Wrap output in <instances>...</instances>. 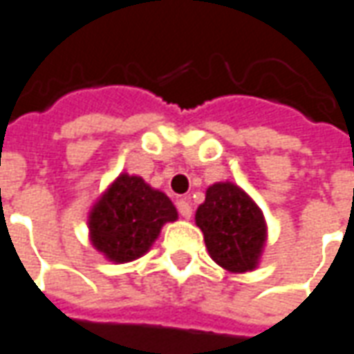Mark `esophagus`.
Segmentation results:
<instances>
[{"instance_id":"1","label":"esophagus","mask_w":354,"mask_h":354,"mask_svg":"<svg viewBox=\"0 0 354 354\" xmlns=\"http://www.w3.org/2000/svg\"><path fill=\"white\" fill-rule=\"evenodd\" d=\"M177 209H179V215H181L183 219H190L192 217V207L187 200H179L177 202Z\"/></svg>"}]
</instances>
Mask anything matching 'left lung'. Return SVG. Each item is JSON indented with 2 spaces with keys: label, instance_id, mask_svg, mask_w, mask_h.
<instances>
[{
  "label": "left lung",
  "instance_id": "left-lung-1",
  "mask_svg": "<svg viewBox=\"0 0 354 354\" xmlns=\"http://www.w3.org/2000/svg\"><path fill=\"white\" fill-rule=\"evenodd\" d=\"M212 259L230 272H248L259 263L267 240L263 212L234 183H215L196 209Z\"/></svg>",
  "mask_w": 354,
  "mask_h": 354
}]
</instances>
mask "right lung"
I'll return each mask as SVG.
<instances>
[{
	"label": "right lung",
	"mask_w": 354,
	"mask_h": 354,
	"mask_svg": "<svg viewBox=\"0 0 354 354\" xmlns=\"http://www.w3.org/2000/svg\"><path fill=\"white\" fill-rule=\"evenodd\" d=\"M177 209L164 192L137 175L122 173L89 213V236L95 250L114 263H127L149 252Z\"/></svg>",
	"instance_id": "right-lung-1"
}]
</instances>
